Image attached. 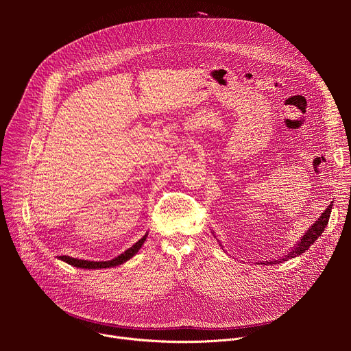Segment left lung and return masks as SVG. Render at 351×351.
Masks as SVG:
<instances>
[{
  "mask_svg": "<svg viewBox=\"0 0 351 351\" xmlns=\"http://www.w3.org/2000/svg\"><path fill=\"white\" fill-rule=\"evenodd\" d=\"M330 211H332V204L325 210V213L319 217V219L307 230V233L302 237V240L298 241V245L291 248V252L287 256H285L283 261H287L289 258H294L295 256H300L302 253H304L306 250L310 248V245L313 243H315V240L322 234L325 226L328 225V221H329V217H330ZM279 263H282V260L280 261H278V260L276 261H269V264H279Z\"/></svg>",
  "mask_w": 351,
  "mask_h": 351,
  "instance_id": "8db88e82",
  "label": "left lung"
}]
</instances>
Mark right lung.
<instances>
[{
	"label": "right lung",
	"mask_w": 351,
	"mask_h": 351,
	"mask_svg": "<svg viewBox=\"0 0 351 351\" xmlns=\"http://www.w3.org/2000/svg\"><path fill=\"white\" fill-rule=\"evenodd\" d=\"M145 237H147V233L137 241V243H134L130 248H128L125 253H122L121 256H118V257H115L114 260H110V261H99V263H97V261H86V260H77V258H72V257H68V256H62V257H60L62 261H65V263H68V264H71V265H73V267H76V268H84V269H97V268H111V267H117V265H121V264H123L125 261H128V260H130L138 250H140V247L143 245V243L145 241Z\"/></svg>",
	"instance_id": "obj_1"
}]
</instances>
